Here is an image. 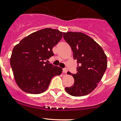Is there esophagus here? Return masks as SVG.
<instances>
[{
  "label": "esophagus",
  "instance_id": "obj_1",
  "mask_svg": "<svg viewBox=\"0 0 121 121\" xmlns=\"http://www.w3.org/2000/svg\"><path fill=\"white\" fill-rule=\"evenodd\" d=\"M63 72L65 73H66L67 72V68H63Z\"/></svg>",
  "mask_w": 121,
  "mask_h": 121
}]
</instances>
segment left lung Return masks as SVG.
Segmentation results:
<instances>
[{"label": "left lung", "instance_id": "8db88e82", "mask_svg": "<svg viewBox=\"0 0 121 121\" xmlns=\"http://www.w3.org/2000/svg\"><path fill=\"white\" fill-rule=\"evenodd\" d=\"M78 65L73 86L66 91L73 96H82L93 91L100 81L107 66V56L102 48L91 37L81 32L63 33ZM67 73L71 74L69 71Z\"/></svg>", "mask_w": 121, "mask_h": 121}]
</instances>
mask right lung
<instances>
[{"instance_id":"obj_1","label":"right lung","mask_w":121,"mask_h":121,"mask_svg":"<svg viewBox=\"0 0 121 121\" xmlns=\"http://www.w3.org/2000/svg\"><path fill=\"white\" fill-rule=\"evenodd\" d=\"M62 32L45 28L25 37L13 50L10 65L15 81L21 89L31 94L44 92L60 67L47 63L54 54L52 48L62 37Z\"/></svg>"}]
</instances>
